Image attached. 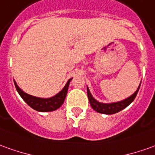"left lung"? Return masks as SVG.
<instances>
[{"label": "left lung", "mask_w": 155, "mask_h": 155, "mask_svg": "<svg viewBox=\"0 0 155 155\" xmlns=\"http://www.w3.org/2000/svg\"><path fill=\"white\" fill-rule=\"evenodd\" d=\"M140 85H141V83H140ZM140 85L138 86V88L137 89V91L132 96H129L128 98H127V99L122 101H118V102L111 104H105L98 102L97 101H96L93 98L90 92V91H89V89L87 88V96H88L89 101H90V104H91V107L95 111H97V112L103 113V114H114V113H117L118 111H122L123 109L127 107L131 102H133V101L135 99V97H136L137 94H138Z\"/></svg>", "instance_id": "left-lung-1"}]
</instances>
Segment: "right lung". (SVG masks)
<instances>
[{
    "instance_id": "obj_1",
    "label": "right lung",
    "mask_w": 155,
    "mask_h": 155,
    "mask_svg": "<svg viewBox=\"0 0 155 155\" xmlns=\"http://www.w3.org/2000/svg\"><path fill=\"white\" fill-rule=\"evenodd\" d=\"M71 80L72 79H70L68 81L65 86L63 88L60 92H59L57 95H55L54 96H53L51 98H46V99L30 96L28 94L25 93L24 91H22L21 89L17 86V83L15 81H14V84H15L17 92L19 93V95L21 96V98L25 101V102L28 106H30L31 107L38 111H52L60 107L61 105L64 103Z\"/></svg>"
}]
</instances>
